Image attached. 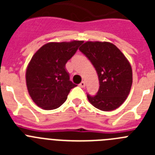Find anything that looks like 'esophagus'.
I'll return each instance as SVG.
<instances>
[{
  "label": "esophagus",
  "mask_w": 155,
  "mask_h": 155,
  "mask_svg": "<svg viewBox=\"0 0 155 155\" xmlns=\"http://www.w3.org/2000/svg\"><path fill=\"white\" fill-rule=\"evenodd\" d=\"M79 85H80V87H85V82L81 81L80 83V84H79Z\"/></svg>",
  "instance_id": "obj_1"
}]
</instances>
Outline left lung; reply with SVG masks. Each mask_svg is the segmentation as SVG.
<instances>
[{
	"label": "left lung",
	"instance_id": "obj_1",
	"mask_svg": "<svg viewBox=\"0 0 155 155\" xmlns=\"http://www.w3.org/2000/svg\"><path fill=\"white\" fill-rule=\"evenodd\" d=\"M97 71L99 89L87 94L90 103L102 111H113L125 102L133 83L132 68L124 53L109 42L87 41L80 47Z\"/></svg>",
	"mask_w": 155,
	"mask_h": 155
}]
</instances>
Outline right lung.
I'll return each mask as SVG.
<instances>
[{
	"instance_id": "right-lung-1",
	"label": "right lung",
	"mask_w": 155,
	"mask_h": 155,
	"mask_svg": "<svg viewBox=\"0 0 155 155\" xmlns=\"http://www.w3.org/2000/svg\"><path fill=\"white\" fill-rule=\"evenodd\" d=\"M83 41L49 42L31 57L25 73L28 94L39 107L52 110L65 102L71 88L65 65L75 54Z\"/></svg>"
}]
</instances>
